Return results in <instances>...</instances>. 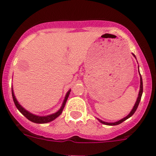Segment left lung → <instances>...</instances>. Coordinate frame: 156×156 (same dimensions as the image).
<instances>
[{
	"label": "left lung",
	"mask_w": 156,
	"mask_h": 156,
	"mask_svg": "<svg viewBox=\"0 0 156 156\" xmlns=\"http://www.w3.org/2000/svg\"><path fill=\"white\" fill-rule=\"evenodd\" d=\"M133 55L134 56V55ZM134 57H135V56H134ZM142 93H143V81H142V78H141V76H140V91H139L138 97H137V101H136L135 105H134L133 109H132V111H131L130 114H129V115H128L126 117L123 118V119H121V120L118 121V122H112V123H111V122H104V121H101V119H98L99 120V122H101V123H102V124H105V125H108V126H116V125H119V124L122 123V122H124V121H125L126 119H129V117H132V116L134 114V112H135L136 110H137V107H138L139 103H140V99H141V96H142Z\"/></svg>",
	"instance_id": "obj_1"
}]
</instances>
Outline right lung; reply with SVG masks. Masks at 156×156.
<instances>
[{
    "label": "right lung",
    "mask_w": 156,
    "mask_h": 156,
    "mask_svg": "<svg viewBox=\"0 0 156 156\" xmlns=\"http://www.w3.org/2000/svg\"><path fill=\"white\" fill-rule=\"evenodd\" d=\"M70 91L71 90H69L68 93H67L66 96V97H65L64 101H63V105H62V107L60 108V109L59 110L57 113H55V114H51V115L46 116V117H39V116L34 115V114L29 113L28 111H27L25 109H24V108H23L22 106L19 104V102H18L17 100H16V97H15L14 93H13V91H12V95L13 101H14V103H15V105H16V108H18V110H19V111H20V112L22 113L23 115L27 118V119H29V120L31 121V122H35V123H47V122H51V121L54 120L55 119H56L57 117H59V116L61 114L63 108H64V106L66 105V101H67V99H68V97H69V93H70Z\"/></svg>",
    "instance_id": "obj_1"
}]
</instances>
